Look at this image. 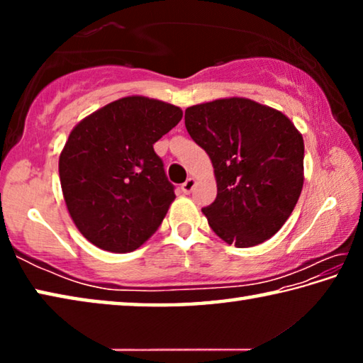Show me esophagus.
I'll list each match as a JSON object with an SVG mask.
<instances>
[{"mask_svg": "<svg viewBox=\"0 0 363 363\" xmlns=\"http://www.w3.org/2000/svg\"><path fill=\"white\" fill-rule=\"evenodd\" d=\"M194 187H195V179H194V177H189V179L181 186V190L184 194H190V192H192Z\"/></svg>", "mask_w": 363, "mask_h": 363, "instance_id": "esophagus-1", "label": "esophagus"}]
</instances>
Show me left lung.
I'll list each match as a JSON object with an SVG mask.
<instances>
[{"mask_svg":"<svg viewBox=\"0 0 363 363\" xmlns=\"http://www.w3.org/2000/svg\"><path fill=\"white\" fill-rule=\"evenodd\" d=\"M184 120L214 168L216 200L201 210L214 233L237 248L275 235L304 184V140L293 121L247 97L196 104Z\"/></svg>","mask_w":363,"mask_h":363,"instance_id":"left-lung-1","label":"left lung"}]
</instances>
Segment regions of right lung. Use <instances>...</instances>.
Here are the masks:
<instances>
[{"label":"right lung","mask_w":363,"mask_h":363,"mask_svg":"<svg viewBox=\"0 0 363 363\" xmlns=\"http://www.w3.org/2000/svg\"><path fill=\"white\" fill-rule=\"evenodd\" d=\"M181 118L173 104L128 96L73 128L59 176L67 210L86 240L130 253L155 233L176 195L153 144Z\"/></svg>","instance_id":"1"}]
</instances>
